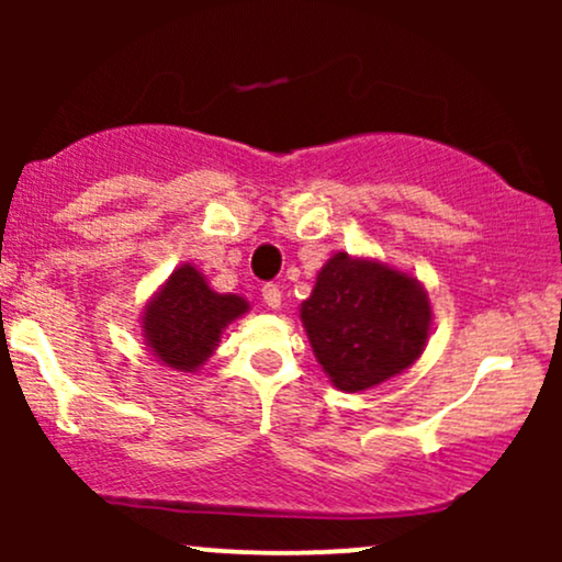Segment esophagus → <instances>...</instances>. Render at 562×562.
<instances>
[{
	"label": "esophagus",
	"mask_w": 562,
	"mask_h": 562,
	"mask_svg": "<svg viewBox=\"0 0 562 562\" xmlns=\"http://www.w3.org/2000/svg\"><path fill=\"white\" fill-rule=\"evenodd\" d=\"M261 299L269 308H280L282 306V293H280V288H277V285H263L261 288Z\"/></svg>",
	"instance_id": "1"
}]
</instances>
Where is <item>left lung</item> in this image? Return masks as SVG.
Listing matches in <instances>:
<instances>
[{"label": "left lung", "instance_id": "left-lung-1", "mask_svg": "<svg viewBox=\"0 0 562 562\" xmlns=\"http://www.w3.org/2000/svg\"><path fill=\"white\" fill-rule=\"evenodd\" d=\"M299 317L314 357L344 393L402 375L428 346L434 306L412 272L338 250L317 272Z\"/></svg>", "mask_w": 562, "mask_h": 562}]
</instances>
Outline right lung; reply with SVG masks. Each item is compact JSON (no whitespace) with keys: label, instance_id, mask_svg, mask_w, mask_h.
<instances>
[{"label":"right lung","instance_id":"obj_1","mask_svg":"<svg viewBox=\"0 0 562 562\" xmlns=\"http://www.w3.org/2000/svg\"><path fill=\"white\" fill-rule=\"evenodd\" d=\"M250 312L240 293H218L195 263H179L139 314V335L160 367L198 372L214 357L222 333Z\"/></svg>","mask_w":562,"mask_h":562}]
</instances>
